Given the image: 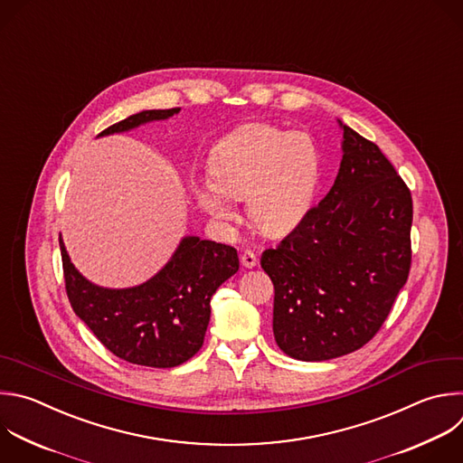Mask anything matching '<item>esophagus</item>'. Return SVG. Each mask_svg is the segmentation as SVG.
<instances>
[{"mask_svg": "<svg viewBox=\"0 0 463 463\" xmlns=\"http://www.w3.org/2000/svg\"><path fill=\"white\" fill-rule=\"evenodd\" d=\"M240 260H241V265L247 267V269H252V267H256V263H258V258H256V254H254L252 250H243V252L240 254Z\"/></svg>", "mask_w": 463, "mask_h": 463, "instance_id": "1", "label": "esophagus"}]
</instances>
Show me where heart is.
<instances>
[{
	"label": "heart",
	"instance_id": "heart-1",
	"mask_svg": "<svg viewBox=\"0 0 463 463\" xmlns=\"http://www.w3.org/2000/svg\"><path fill=\"white\" fill-rule=\"evenodd\" d=\"M211 178L213 184L196 185V198L213 218L231 220V198H247L254 225L267 234H283L313 205L320 154L305 132L247 125L214 146Z\"/></svg>",
	"mask_w": 463,
	"mask_h": 463
}]
</instances>
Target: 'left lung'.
<instances>
[{
	"mask_svg": "<svg viewBox=\"0 0 463 463\" xmlns=\"http://www.w3.org/2000/svg\"><path fill=\"white\" fill-rule=\"evenodd\" d=\"M338 123L344 156L335 185L260 261L274 283V340L301 362L371 342L411 269V191L378 145Z\"/></svg>",
	"mask_w": 463,
	"mask_h": 463,
	"instance_id": "8db88e82",
	"label": "left lung"
}]
</instances>
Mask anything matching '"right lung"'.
I'll use <instances>...</instances> for the list:
<instances>
[{"label":"right lung","mask_w":463,"mask_h":463,"mask_svg":"<svg viewBox=\"0 0 463 463\" xmlns=\"http://www.w3.org/2000/svg\"><path fill=\"white\" fill-rule=\"evenodd\" d=\"M180 109L141 110L103 132H125L167 119ZM63 276L76 317L118 358L156 369L182 365L203 345L211 298L240 269L231 245L185 236L167 265L141 285L107 288L90 283L72 265L60 236Z\"/></svg>","instance_id":"obj_1"}]
</instances>
